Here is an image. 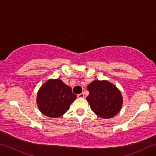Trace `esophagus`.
<instances>
[{"mask_svg": "<svg viewBox=\"0 0 156 156\" xmlns=\"http://www.w3.org/2000/svg\"><path fill=\"white\" fill-rule=\"evenodd\" d=\"M78 98H84V93H81L80 94L78 95Z\"/></svg>", "mask_w": 156, "mask_h": 156, "instance_id": "esophagus-1", "label": "esophagus"}]
</instances>
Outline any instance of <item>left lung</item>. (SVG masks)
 Here are the masks:
<instances>
[{"mask_svg":"<svg viewBox=\"0 0 156 156\" xmlns=\"http://www.w3.org/2000/svg\"><path fill=\"white\" fill-rule=\"evenodd\" d=\"M89 92L87 100L97 115L103 118H112L118 113L122 105L120 92L107 81H93L87 86Z\"/></svg>","mask_w":156,"mask_h":156,"instance_id":"1","label":"left lung"}]
</instances>
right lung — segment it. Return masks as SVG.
Masks as SVG:
<instances>
[{"label":"right lung","mask_w":156,"mask_h":156,"mask_svg":"<svg viewBox=\"0 0 156 156\" xmlns=\"http://www.w3.org/2000/svg\"><path fill=\"white\" fill-rule=\"evenodd\" d=\"M76 96L62 80H49L39 90L37 104L41 112L50 118L60 117L69 109Z\"/></svg>","instance_id":"right-lung-1"}]
</instances>
